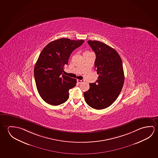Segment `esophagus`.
Wrapping results in <instances>:
<instances>
[{
	"instance_id": "1",
	"label": "esophagus",
	"mask_w": 158,
	"mask_h": 158,
	"mask_svg": "<svg viewBox=\"0 0 158 158\" xmlns=\"http://www.w3.org/2000/svg\"><path fill=\"white\" fill-rule=\"evenodd\" d=\"M84 81V80H79V79L77 80V82H78L79 84H81V83H83Z\"/></svg>"
}]
</instances>
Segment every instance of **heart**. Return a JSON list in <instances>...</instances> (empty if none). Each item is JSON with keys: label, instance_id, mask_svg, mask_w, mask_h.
Listing matches in <instances>:
<instances>
[{"label": "heart", "instance_id": "obj_1", "mask_svg": "<svg viewBox=\"0 0 158 158\" xmlns=\"http://www.w3.org/2000/svg\"><path fill=\"white\" fill-rule=\"evenodd\" d=\"M90 53V52H89V51H85L84 53Z\"/></svg>", "mask_w": 158, "mask_h": 158}]
</instances>
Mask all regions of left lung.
Wrapping results in <instances>:
<instances>
[{"instance_id": "1", "label": "left lung", "mask_w": 158, "mask_h": 158, "mask_svg": "<svg viewBox=\"0 0 158 158\" xmlns=\"http://www.w3.org/2000/svg\"><path fill=\"white\" fill-rule=\"evenodd\" d=\"M96 54L95 68L98 74L95 83L84 93L86 104L101 110L111 105L119 95L124 84L121 58L116 51L101 42L88 41Z\"/></svg>"}]
</instances>
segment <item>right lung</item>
Instances as JSON below:
<instances>
[{"instance_id":"obj_1","label":"right lung","mask_w":158,"mask_h":158,"mask_svg":"<svg viewBox=\"0 0 158 158\" xmlns=\"http://www.w3.org/2000/svg\"><path fill=\"white\" fill-rule=\"evenodd\" d=\"M83 40L58 39L49 42L42 51L34 68L37 89L47 104L57 106L69 98V90L77 79L62 74L73 51L84 43Z\"/></svg>"}]
</instances>
